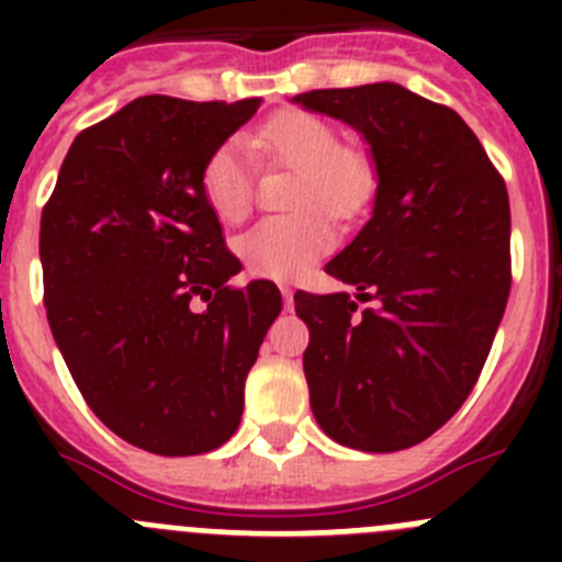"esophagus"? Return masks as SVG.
I'll return each instance as SVG.
<instances>
[{
  "label": "esophagus",
  "instance_id": "obj_1",
  "mask_svg": "<svg viewBox=\"0 0 562 562\" xmlns=\"http://www.w3.org/2000/svg\"><path fill=\"white\" fill-rule=\"evenodd\" d=\"M281 297H284V310L290 312L292 306H295V292H292L290 286H281Z\"/></svg>",
  "mask_w": 562,
  "mask_h": 562
}]
</instances>
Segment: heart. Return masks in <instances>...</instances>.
I'll use <instances>...</instances> for the list:
<instances>
[{"label": "heart", "mask_w": 562, "mask_h": 562, "mask_svg": "<svg viewBox=\"0 0 562 562\" xmlns=\"http://www.w3.org/2000/svg\"><path fill=\"white\" fill-rule=\"evenodd\" d=\"M250 143L301 171L295 205L306 211L270 216L241 233L236 250L247 270L261 278L292 281L335 247L326 211L349 220L374 196L369 157L340 146L331 123L310 112H284L258 128ZM245 137H227L207 154L200 188L207 207L225 225H236L252 205V148Z\"/></svg>", "instance_id": "1"}]
</instances>
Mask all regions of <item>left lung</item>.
Wrapping results in <instances>:
<instances>
[{
  "mask_svg": "<svg viewBox=\"0 0 562 562\" xmlns=\"http://www.w3.org/2000/svg\"><path fill=\"white\" fill-rule=\"evenodd\" d=\"M292 101L369 143L371 220L326 272L355 292H295L317 425L366 453L414 448L479 380L509 297V196L473 128L382 81Z\"/></svg>",
  "mask_w": 562,
  "mask_h": 562,
  "instance_id": "obj_1",
  "label": "left lung"
}]
</instances>
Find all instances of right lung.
<instances>
[{
  "mask_svg": "<svg viewBox=\"0 0 562 562\" xmlns=\"http://www.w3.org/2000/svg\"><path fill=\"white\" fill-rule=\"evenodd\" d=\"M258 106L137 98L78 134L44 205L49 331L92 414L148 453H207L236 434L281 312L270 281L227 286L241 265L200 188L207 154Z\"/></svg>",
  "mask_w": 562,
  "mask_h": 562,
  "instance_id": "1",
  "label": "right lung"
}]
</instances>
